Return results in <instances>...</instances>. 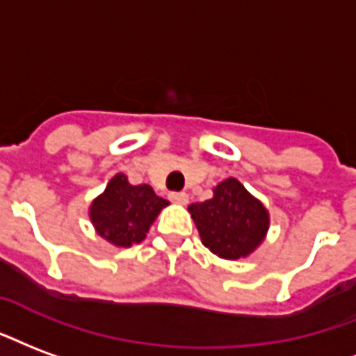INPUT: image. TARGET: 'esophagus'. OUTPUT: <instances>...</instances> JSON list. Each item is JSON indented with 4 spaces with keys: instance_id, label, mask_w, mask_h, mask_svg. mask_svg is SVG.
I'll return each instance as SVG.
<instances>
[{
    "instance_id": "esophagus-1",
    "label": "esophagus",
    "mask_w": 356,
    "mask_h": 356,
    "mask_svg": "<svg viewBox=\"0 0 356 356\" xmlns=\"http://www.w3.org/2000/svg\"><path fill=\"white\" fill-rule=\"evenodd\" d=\"M170 200L179 205H185L186 202H188V194H186V192H171Z\"/></svg>"
}]
</instances>
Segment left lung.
I'll list each match as a JSON object with an SVG mask.
<instances>
[{
    "instance_id": "left-lung-1",
    "label": "left lung",
    "mask_w": 356,
    "mask_h": 356,
    "mask_svg": "<svg viewBox=\"0 0 356 356\" xmlns=\"http://www.w3.org/2000/svg\"><path fill=\"white\" fill-rule=\"evenodd\" d=\"M202 243L218 259L238 260L260 247L270 230V213L238 179L213 188V198L188 205Z\"/></svg>"
}]
</instances>
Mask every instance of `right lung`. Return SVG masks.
Returning <instances> with one entry per match:
<instances>
[{"instance_id": "add662e5", "label": "right lung", "mask_w": 356, "mask_h": 356, "mask_svg": "<svg viewBox=\"0 0 356 356\" xmlns=\"http://www.w3.org/2000/svg\"><path fill=\"white\" fill-rule=\"evenodd\" d=\"M170 202L154 194L151 185H131L117 173L105 191L92 200L88 217L99 238L115 247L141 243L160 211Z\"/></svg>"}]
</instances>
